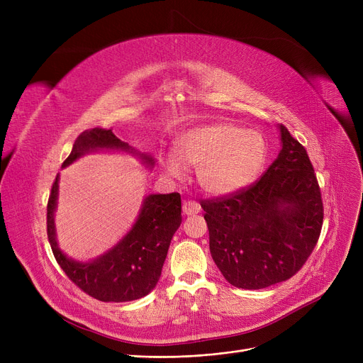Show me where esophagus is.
<instances>
[{
	"instance_id": "1",
	"label": "esophagus",
	"mask_w": 363,
	"mask_h": 363,
	"mask_svg": "<svg viewBox=\"0 0 363 363\" xmlns=\"http://www.w3.org/2000/svg\"><path fill=\"white\" fill-rule=\"evenodd\" d=\"M200 204L193 201V200H186L182 203V212L186 215V216H191V215H196L200 212Z\"/></svg>"
}]
</instances>
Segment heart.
I'll return each instance as SVG.
<instances>
[{"instance_id": "b5f03b06", "label": "heart", "mask_w": 363, "mask_h": 363, "mask_svg": "<svg viewBox=\"0 0 363 363\" xmlns=\"http://www.w3.org/2000/svg\"><path fill=\"white\" fill-rule=\"evenodd\" d=\"M266 160V143L260 133L216 122L186 129L177 138L175 152L163 160L170 179H182L185 166L197 167L199 185L213 196H231L250 185Z\"/></svg>"}]
</instances>
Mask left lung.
<instances>
[{"mask_svg":"<svg viewBox=\"0 0 363 363\" xmlns=\"http://www.w3.org/2000/svg\"><path fill=\"white\" fill-rule=\"evenodd\" d=\"M278 129L279 155L256 184L201 200L212 257L225 279L244 290L297 274L322 228L320 189L308 152L284 125Z\"/></svg>","mask_w":363,"mask_h":363,"instance_id":"obj_1","label":"left lung"}]
</instances>
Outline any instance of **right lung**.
<instances>
[{"instance_id":"add662e5","label":"right lung","mask_w":363,"mask_h":363,"mask_svg":"<svg viewBox=\"0 0 363 363\" xmlns=\"http://www.w3.org/2000/svg\"><path fill=\"white\" fill-rule=\"evenodd\" d=\"M95 151H122L138 157L147 169L155 166V157L121 141L111 129L94 128L76 138L62 167ZM59 179L57 175L48 199L47 234L54 257L69 279L100 301L121 303L147 296L159 282L172 237L182 222L181 196L178 193L147 196L135 223L116 245L89 262H79L67 257L57 241L54 213L59 199Z\"/></svg>"}]
</instances>
